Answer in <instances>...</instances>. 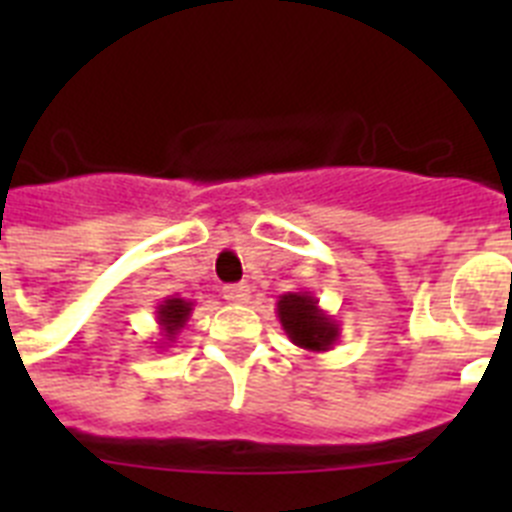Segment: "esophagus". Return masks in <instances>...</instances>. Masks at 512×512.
<instances>
[{
	"mask_svg": "<svg viewBox=\"0 0 512 512\" xmlns=\"http://www.w3.org/2000/svg\"><path fill=\"white\" fill-rule=\"evenodd\" d=\"M223 297L228 302H233V305H243V302L251 300V289H248L246 284H228V287L223 289Z\"/></svg>",
	"mask_w": 512,
	"mask_h": 512,
	"instance_id": "esophagus-1",
	"label": "esophagus"
}]
</instances>
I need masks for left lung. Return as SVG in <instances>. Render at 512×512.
Wrapping results in <instances>:
<instances>
[{
  "mask_svg": "<svg viewBox=\"0 0 512 512\" xmlns=\"http://www.w3.org/2000/svg\"><path fill=\"white\" fill-rule=\"evenodd\" d=\"M277 318L282 323L284 333L295 346L312 351V354H323L338 343L341 328H338L336 318L328 315L318 300L305 292H287L277 300Z\"/></svg>",
  "mask_w": 512,
  "mask_h": 512,
  "instance_id": "left-lung-1",
  "label": "left lung"
}]
</instances>
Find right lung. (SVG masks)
<instances>
[{
	"label": "right lung",
	"instance_id": "right-lung-1",
	"mask_svg": "<svg viewBox=\"0 0 512 512\" xmlns=\"http://www.w3.org/2000/svg\"><path fill=\"white\" fill-rule=\"evenodd\" d=\"M192 307H194L192 302L184 300V297H179V295L166 297V300L156 307V323H158V328H161V336H164L166 346H169V343H174L176 336L182 333L184 325L189 323Z\"/></svg>",
	"mask_w": 512,
	"mask_h": 512
}]
</instances>
